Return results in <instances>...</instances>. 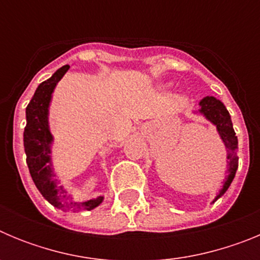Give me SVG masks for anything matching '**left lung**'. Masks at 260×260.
I'll return each mask as SVG.
<instances>
[{"instance_id": "1", "label": "left lung", "mask_w": 260, "mask_h": 260, "mask_svg": "<svg viewBox=\"0 0 260 260\" xmlns=\"http://www.w3.org/2000/svg\"><path fill=\"white\" fill-rule=\"evenodd\" d=\"M199 105H201L199 112L203 113L204 116H206V118L210 119L213 125H216L217 132H219L222 142L225 143V147L228 148L229 176L228 178H226V181H225L222 189L220 190V192L215 198V201H217V199H219L220 197H221L226 190H228L232 181H233L234 176H236V172H237L238 141H237V137H236V133H234L233 125H232V119H231V116H229V112L226 110L225 105L222 104L220 100L215 99L213 96H207V98L202 99V102L199 103Z\"/></svg>"}]
</instances>
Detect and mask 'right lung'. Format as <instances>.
I'll use <instances>...</instances> for the list:
<instances>
[{"instance_id":"1","label":"right lung","mask_w":260,"mask_h":260,"mask_svg":"<svg viewBox=\"0 0 260 260\" xmlns=\"http://www.w3.org/2000/svg\"><path fill=\"white\" fill-rule=\"evenodd\" d=\"M70 66L65 65L54 73L48 80L39 84L35 95L26 108L27 125L24 127L23 142L26 161L28 165L29 174L35 182L41 195L52 206L59 210L83 211L92 210L103 202V197L83 202V203H68L65 201V190L57 187L56 180H53L50 168V143L53 138L48 127V107L56 84L65 75Z\"/></svg>"}]
</instances>
